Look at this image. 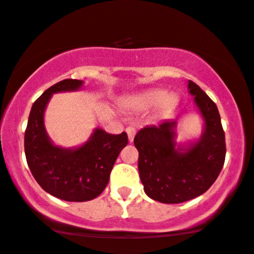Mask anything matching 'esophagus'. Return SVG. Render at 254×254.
Masks as SVG:
<instances>
[{"label": "esophagus", "mask_w": 254, "mask_h": 254, "mask_svg": "<svg viewBox=\"0 0 254 254\" xmlns=\"http://www.w3.org/2000/svg\"><path fill=\"white\" fill-rule=\"evenodd\" d=\"M127 137H129V142H133V137H135V135H136L135 127H127Z\"/></svg>", "instance_id": "1"}]
</instances>
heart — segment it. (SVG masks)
I'll use <instances>...</instances> for the list:
<instances>
[{
  "mask_svg": "<svg viewBox=\"0 0 254 254\" xmlns=\"http://www.w3.org/2000/svg\"><path fill=\"white\" fill-rule=\"evenodd\" d=\"M177 102L179 98L175 93H166L163 90H149L127 98L124 106L136 112L154 108L156 117H164L175 109Z\"/></svg>",
  "mask_w": 254,
  "mask_h": 254,
  "instance_id": "1",
  "label": "heart"
}]
</instances>
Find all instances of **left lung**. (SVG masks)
Here are the masks:
<instances>
[{
    "label": "left lung",
    "mask_w": 254,
    "mask_h": 254,
    "mask_svg": "<svg viewBox=\"0 0 254 254\" xmlns=\"http://www.w3.org/2000/svg\"><path fill=\"white\" fill-rule=\"evenodd\" d=\"M188 88L204 119L201 138L188 149L176 148L174 121L146 127L136 133L139 177L144 191L162 203H181L203 194L225 163L226 142L218 108L195 82Z\"/></svg>",
    "instance_id": "obj_1"
}]
</instances>
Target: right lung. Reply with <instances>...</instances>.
Returning a JSON list of instances; mask_svg holds the SVG:
<instances>
[{
  "mask_svg": "<svg viewBox=\"0 0 254 254\" xmlns=\"http://www.w3.org/2000/svg\"><path fill=\"white\" fill-rule=\"evenodd\" d=\"M81 85V80L65 79L46 90L33 104L24 131L27 163L36 182L53 196L72 202L93 200L103 193L119 152L127 144V132L110 135L102 129L78 149L51 142L44 125L48 100L53 93L75 91Z\"/></svg>",
  "mask_w": 254,
  "mask_h": 254,
  "instance_id": "obj_1",
  "label": "right lung"
}]
</instances>
